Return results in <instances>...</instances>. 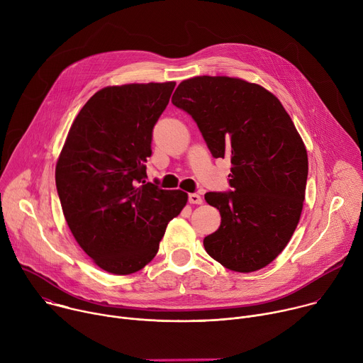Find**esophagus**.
I'll use <instances>...</instances> for the list:
<instances>
[{
  "label": "esophagus",
  "mask_w": 363,
  "mask_h": 363,
  "mask_svg": "<svg viewBox=\"0 0 363 363\" xmlns=\"http://www.w3.org/2000/svg\"><path fill=\"white\" fill-rule=\"evenodd\" d=\"M188 202H189V203L199 205V203H202V198H201L198 194H189V195H188Z\"/></svg>",
  "instance_id": "esophagus-1"
}]
</instances>
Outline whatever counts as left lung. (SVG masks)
<instances>
[{
	"mask_svg": "<svg viewBox=\"0 0 363 363\" xmlns=\"http://www.w3.org/2000/svg\"><path fill=\"white\" fill-rule=\"evenodd\" d=\"M172 103L196 122L214 158L231 161V192H206L221 216L203 238L225 269L257 272L286 248L303 210L307 150L280 100L260 84L228 76H196Z\"/></svg>",
	"mask_w": 363,
	"mask_h": 363,
	"instance_id": "8db88e82",
	"label": "left lung"
}]
</instances>
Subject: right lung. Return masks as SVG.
Wrapping results in <instances>:
<instances>
[{
	"instance_id": "1",
	"label": "right lung",
	"mask_w": 363,
	"mask_h": 363,
	"mask_svg": "<svg viewBox=\"0 0 363 363\" xmlns=\"http://www.w3.org/2000/svg\"><path fill=\"white\" fill-rule=\"evenodd\" d=\"M175 82L108 86L76 116L56 165L67 225L101 270L126 276L157 255L168 223L188 201L145 181L152 129Z\"/></svg>"
}]
</instances>
